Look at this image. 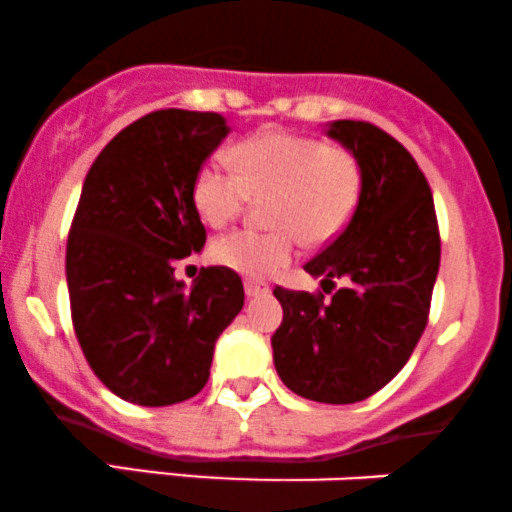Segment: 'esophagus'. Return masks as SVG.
<instances>
[{
  "label": "esophagus",
  "instance_id": "1",
  "mask_svg": "<svg viewBox=\"0 0 512 512\" xmlns=\"http://www.w3.org/2000/svg\"><path fill=\"white\" fill-rule=\"evenodd\" d=\"M269 286L257 284V281H245V296L248 298H257V296H267Z\"/></svg>",
  "mask_w": 512,
  "mask_h": 512
}]
</instances>
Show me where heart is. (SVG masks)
Wrapping results in <instances>:
<instances>
[{"label":"heart","mask_w":512,"mask_h":512,"mask_svg":"<svg viewBox=\"0 0 512 512\" xmlns=\"http://www.w3.org/2000/svg\"><path fill=\"white\" fill-rule=\"evenodd\" d=\"M233 166L209 161L199 168L192 202L204 223L221 228L257 199L274 231L243 228L211 245V260L250 279L284 269L298 238L325 245L344 231L361 195V168L346 149L286 132H262L233 149Z\"/></svg>","instance_id":"heart-1"}]
</instances>
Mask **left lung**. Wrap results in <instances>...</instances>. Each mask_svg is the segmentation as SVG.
<instances>
[{
  "label": "left lung",
  "instance_id": "1",
  "mask_svg": "<svg viewBox=\"0 0 512 512\" xmlns=\"http://www.w3.org/2000/svg\"><path fill=\"white\" fill-rule=\"evenodd\" d=\"M337 139L361 168L351 221L305 264L345 286L322 293L276 286L284 320L274 332V366L291 392L322 404H354L385 387L409 361L426 330L440 267L431 187L395 137L361 120H334Z\"/></svg>",
  "mask_w": 512,
  "mask_h": 512
}]
</instances>
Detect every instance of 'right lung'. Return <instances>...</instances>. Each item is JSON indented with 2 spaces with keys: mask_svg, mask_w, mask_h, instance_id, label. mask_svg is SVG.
I'll return each mask as SVG.
<instances>
[{
  "mask_svg": "<svg viewBox=\"0 0 512 512\" xmlns=\"http://www.w3.org/2000/svg\"><path fill=\"white\" fill-rule=\"evenodd\" d=\"M228 132L219 113L156 110L110 139L81 187L67 240L74 332L98 380L125 402L195 397L245 303L226 267L202 269L190 291L175 279V262L207 243L192 185Z\"/></svg>",
  "mask_w": 512,
  "mask_h": 512,
  "instance_id": "obj_1",
  "label": "right lung"
}]
</instances>
